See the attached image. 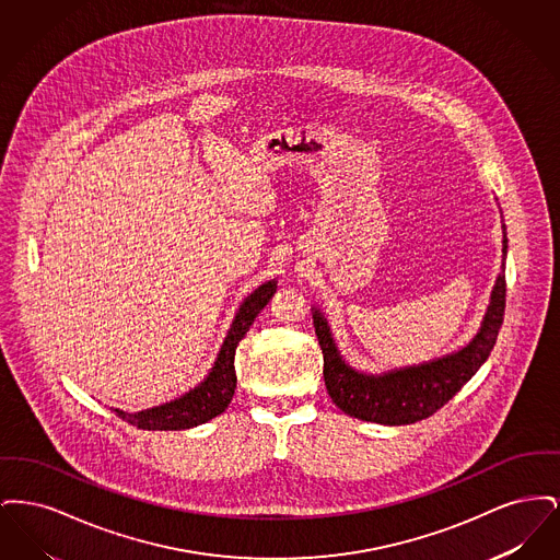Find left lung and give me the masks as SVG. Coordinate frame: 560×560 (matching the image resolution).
<instances>
[{
  "mask_svg": "<svg viewBox=\"0 0 560 560\" xmlns=\"http://www.w3.org/2000/svg\"><path fill=\"white\" fill-rule=\"evenodd\" d=\"M502 268L491 288L477 334L450 354L418 365L368 373L348 365L323 311L313 306V325L323 350V377L331 400L352 418L386 427L413 424L441 409L479 372L495 347L506 308V224H502Z\"/></svg>",
  "mask_w": 560,
  "mask_h": 560,
  "instance_id": "1",
  "label": "left lung"
}]
</instances>
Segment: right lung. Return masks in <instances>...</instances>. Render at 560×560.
<instances>
[{"instance_id": "1", "label": "right lung", "mask_w": 560, "mask_h": 560, "mask_svg": "<svg viewBox=\"0 0 560 560\" xmlns=\"http://www.w3.org/2000/svg\"><path fill=\"white\" fill-rule=\"evenodd\" d=\"M277 292V279L265 281L252 293L243 298V302L233 317V323L222 340V347L215 354L212 370L208 375L183 397L167 400L158 407L128 413L124 409H113L121 420L142 430H187L210 422L220 416L235 395L237 373H235V350L241 338L247 334L258 313L267 306L270 298Z\"/></svg>"}]
</instances>
